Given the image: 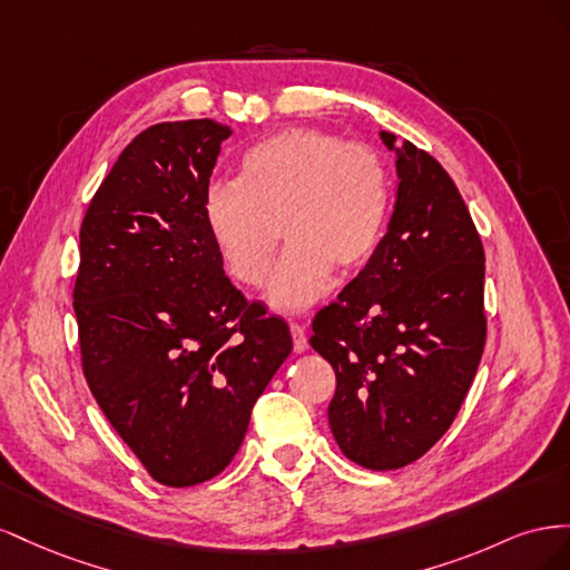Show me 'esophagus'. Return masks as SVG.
<instances>
[{
    "label": "esophagus",
    "mask_w": 570,
    "mask_h": 570,
    "mask_svg": "<svg viewBox=\"0 0 570 570\" xmlns=\"http://www.w3.org/2000/svg\"><path fill=\"white\" fill-rule=\"evenodd\" d=\"M289 333H292V342H295V352L302 354L308 350V337H306V331L299 325V323H292L289 325Z\"/></svg>",
    "instance_id": "esophagus-1"
}]
</instances>
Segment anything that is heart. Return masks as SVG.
<instances>
[{
    "label": "heart",
    "mask_w": 570,
    "mask_h": 570,
    "mask_svg": "<svg viewBox=\"0 0 570 570\" xmlns=\"http://www.w3.org/2000/svg\"><path fill=\"white\" fill-rule=\"evenodd\" d=\"M390 212V176L373 147L292 128L256 142L239 161V180L212 183L204 223L228 273L262 287L283 235L289 245L268 299L302 312L331 285L333 268L356 271L381 247Z\"/></svg>",
    "instance_id": "b5f03b06"
}]
</instances>
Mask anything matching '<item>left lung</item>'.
<instances>
[{
	"mask_svg": "<svg viewBox=\"0 0 570 570\" xmlns=\"http://www.w3.org/2000/svg\"><path fill=\"white\" fill-rule=\"evenodd\" d=\"M396 176L381 247L308 340L335 368L340 450L371 471L413 463L450 430L488 337L485 249L459 187L411 142L396 147Z\"/></svg>",
	"mask_w": 570,
	"mask_h": 570,
	"instance_id": "left-lung-1",
	"label": "left lung"
}]
</instances>
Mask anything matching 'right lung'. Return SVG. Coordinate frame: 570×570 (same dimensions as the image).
I'll return each instance as SVG.
<instances>
[{
	"label": "right lung",
	"mask_w": 570,
	"mask_h": 570,
	"mask_svg": "<svg viewBox=\"0 0 570 570\" xmlns=\"http://www.w3.org/2000/svg\"><path fill=\"white\" fill-rule=\"evenodd\" d=\"M212 118L142 130L80 223V364L99 409L168 488L218 475L292 352L289 327L247 302L204 223L220 142Z\"/></svg>",
	"instance_id": "obj_1"
}]
</instances>
